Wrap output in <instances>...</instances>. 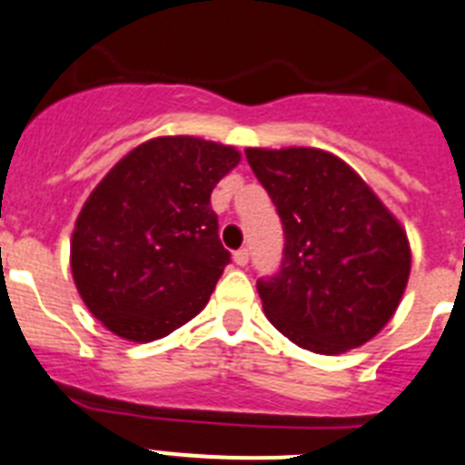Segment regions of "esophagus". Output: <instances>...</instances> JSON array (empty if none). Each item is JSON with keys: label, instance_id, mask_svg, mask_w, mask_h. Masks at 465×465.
Instances as JSON below:
<instances>
[{"label": "esophagus", "instance_id": "34e87169", "mask_svg": "<svg viewBox=\"0 0 465 465\" xmlns=\"http://www.w3.org/2000/svg\"><path fill=\"white\" fill-rule=\"evenodd\" d=\"M248 260H250V250L248 248H241V250H236V252H233V262H236L238 266H245V264H248Z\"/></svg>", "mask_w": 465, "mask_h": 465}]
</instances>
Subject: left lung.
Masks as SVG:
<instances>
[{
    "label": "left lung",
    "mask_w": 465,
    "mask_h": 465,
    "mask_svg": "<svg viewBox=\"0 0 465 465\" xmlns=\"http://www.w3.org/2000/svg\"><path fill=\"white\" fill-rule=\"evenodd\" d=\"M282 222L278 273L257 281L266 318L313 353L358 349L391 321L410 278L407 233L341 159L245 149Z\"/></svg>",
    "instance_id": "obj_1"
}]
</instances>
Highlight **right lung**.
<instances>
[{
    "instance_id": "right-lung-1",
    "label": "right lung",
    "mask_w": 465,
    "mask_h": 465,
    "mask_svg": "<svg viewBox=\"0 0 465 465\" xmlns=\"http://www.w3.org/2000/svg\"><path fill=\"white\" fill-rule=\"evenodd\" d=\"M241 161L201 137H156L93 189L72 233V276L104 328L154 341L210 300L232 252L217 236L210 193Z\"/></svg>"
}]
</instances>
